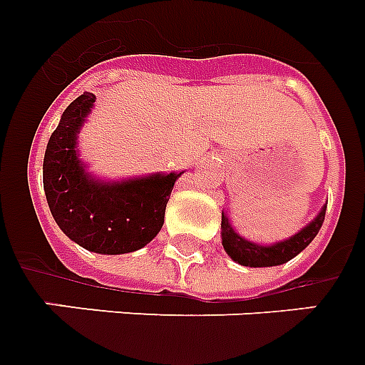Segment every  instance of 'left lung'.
<instances>
[{
  "label": "left lung",
  "mask_w": 365,
  "mask_h": 365,
  "mask_svg": "<svg viewBox=\"0 0 365 365\" xmlns=\"http://www.w3.org/2000/svg\"><path fill=\"white\" fill-rule=\"evenodd\" d=\"M326 217V207L319 212V217L314 218L313 222L305 226L299 233L294 237L275 243L271 247H262V245L250 243L247 239L233 232V228L228 224V218L224 217L222 212V245L224 250L232 256V260L239 262L241 265H249V267H269V265H281L292 260L294 256H298L305 247H307L314 237L319 230L322 228Z\"/></svg>",
  "instance_id": "8db88e82"
}]
</instances>
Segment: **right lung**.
Segmentation results:
<instances>
[{
  "label": "right lung",
  "mask_w": 365,
  "mask_h": 365,
  "mask_svg": "<svg viewBox=\"0 0 365 365\" xmlns=\"http://www.w3.org/2000/svg\"><path fill=\"white\" fill-rule=\"evenodd\" d=\"M96 96L84 92L63 110L43 162L51 212L67 237L100 255H124L150 243L162 230L165 205L180 173L153 175L118 185L84 173L75 145Z\"/></svg>",
  "instance_id": "obj_1"
}]
</instances>
